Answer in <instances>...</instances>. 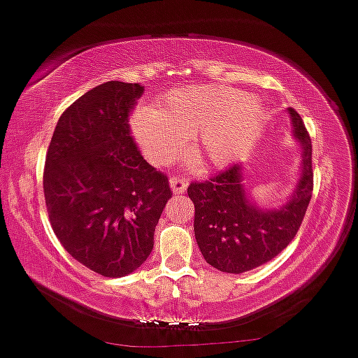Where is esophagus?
I'll list each match as a JSON object with an SVG mask.
<instances>
[{
  "instance_id": "34e87169",
  "label": "esophagus",
  "mask_w": 358,
  "mask_h": 358,
  "mask_svg": "<svg viewBox=\"0 0 358 358\" xmlns=\"http://www.w3.org/2000/svg\"><path fill=\"white\" fill-rule=\"evenodd\" d=\"M171 187L176 194H182L187 187V179L182 178V176H172Z\"/></svg>"
}]
</instances>
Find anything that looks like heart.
I'll use <instances>...</instances> for the list:
<instances>
[{
	"instance_id": "heart-1",
	"label": "heart",
	"mask_w": 358,
	"mask_h": 358,
	"mask_svg": "<svg viewBox=\"0 0 358 358\" xmlns=\"http://www.w3.org/2000/svg\"><path fill=\"white\" fill-rule=\"evenodd\" d=\"M263 103L225 85L174 88L153 110H138L133 131L153 164H169L189 140V155L203 167H224L239 159L257 138Z\"/></svg>"
}]
</instances>
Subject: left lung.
<instances>
[{
	"label": "left lung",
	"instance_id": "8db88e82",
	"mask_svg": "<svg viewBox=\"0 0 358 358\" xmlns=\"http://www.w3.org/2000/svg\"><path fill=\"white\" fill-rule=\"evenodd\" d=\"M288 113L303 159L297 189L283 208L261 211L248 201L239 164L187 187L194 203L196 242L206 263L217 270L244 273L261 266L278 256L301 229L314 187L313 143L297 110Z\"/></svg>",
	"mask_w": 358,
	"mask_h": 358
}]
</instances>
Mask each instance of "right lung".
Returning <instances> with one entry per match:
<instances>
[{"label":"right lung","instance_id":"obj_1","mask_svg":"<svg viewBox=\"0 0 358 358\" xmlns=\"http://www.w3.org/2000/svg\"><path fill=\"white\" fill-rule=\"evenodd\" d=\"M140 83L107 82L61 114L44 165L49 222L63 248L109 278L133 273L153 249V234L172 196L131 136Z\"/></svg>","mask_w":358,"mask_h":358}]
</instances>
